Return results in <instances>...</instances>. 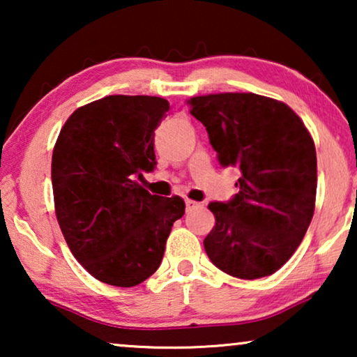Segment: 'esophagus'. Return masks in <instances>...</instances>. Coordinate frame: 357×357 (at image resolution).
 I'll list each match as a JSON object with an SVG mask.
<instances>
[{"label": "esophagus", "instance_id": "34e87169", "mask_svg": "<svg viewBox=\"0 0 357 357\" xmlns=\"http://www.w3.org/2000/svg\"><path fill=\"white\" fill-rule=\"evenodd\" d=\"M185 206H187V211H192V209L199 206V203L193 202V199H185Z\"/></svg>", "mask_w": 357, "mask_h": 357}]
</instances>
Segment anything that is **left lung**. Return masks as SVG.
<instances>
[{
	"label": "left lung",
	"instance_id": "left-lung-1",
	"mask_svg": "<svg viewBox=\"0 0 357 357\" xmlns=\"http://www.w3.org/2000/svg\"><path fill=\"white\" fill-rule=\"evenodd\" d=\"M188 104L206 126L219 164L242 174L231 202L208 204L216 224L204 250L234 278L270 276L297 250L314 216V139L291 107L265 96L222 92Z\"/></svg>",
	"mask_w": 357,
	"mask_h": 357
}]
</instances>
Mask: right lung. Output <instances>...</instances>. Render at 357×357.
<instances>
[{"mask_svg": "<svg viewBox=\"0 0 357 357\" xmlns=\"http://www.w3.org/2000/svg\"><path fill=\"white\" fill-rule=\"evenodd\" d=\"M169 102L107 96L63 125L52 158L55 213L77 261L105 284L131 287L158 270L180 197L151 195L136 182L155 167L154 130Z\"/></svg>", "mask_w": 357, "mask_h": 357, "instance_id": "add662e5", "label": "right lung"}]
</instances>
